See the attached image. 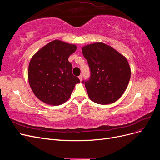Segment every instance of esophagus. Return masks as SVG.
I'll return each instance as SVG.
<instances>
[{
	"mask_svg": "<svg viewBox=\"0 0 160 160\" xmlns=\"http://www.w3.org/2000/svg\"><path fill=\"white\" fill-rule=\"evenodd\" d=\"M79 79L80 81H82V79H83V75H80L79 76Z\"/></svg>",
	"mask_w": 160,
	"mask_h": 160,
	"instance_id": "obj_1",
	"label": "esophagus"
}]
</instances>
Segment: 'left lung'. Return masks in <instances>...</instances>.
<instances>
[{
  "mask_svg": "<svg viewBox=\"0 0 160 160\" xmlns=\"http://www.w3.org/2000/svg\"><path fill=\"white\" fill-rule=\"evenodd\" d=\"M82 52L90 69L89 79L82 81L90 99L101 105L115 102L130 80L131 69L126 58L102 42L83 47Z\"/></svg>",
  "mask_w": 160,
  "mask_h": 160,
  "instance_id": "8db88e82",
  "label": "left lung"
}]
</instances>
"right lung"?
Here are the masks:
<instances>
[{
    "mask_svg": "<svg viewBox=\"0 0 160 160\" xmlns=\"http://www.w3.org/2000/svg\"><path fill=\"white\" fill-rule=\"evenodd\" d=\"M77 49L71 45L55 40L34 55L28 66L29 85L37 98L45 103L59 105L68 100L78 77L72 73L69 56Z\"/></svg>",
    "mask_w": 160,
    "mask_h": 160,
    "instance_id": "add662e5",
    "label": "right lung"
}]
</instances>
